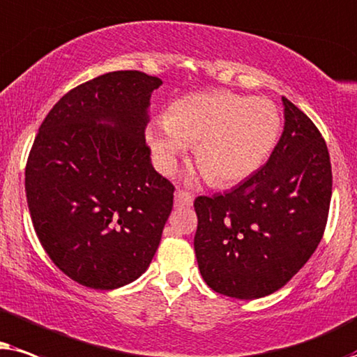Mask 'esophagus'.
Instances as JSON below:
<instances>
[{
	"mask_svg": "<svg viewBox=\"0 0 357 357\" xmlns=\"http://www.w3.org/2000/svg\"><path fill=\"white\" fill-rule=\"evenodd\" d=\"M192 204V196L184 189H178L174 192V206L176 207H188Z\"/></svg>",
	"mask_w": 357,
	"mask_h": 357,
	"instance_id": "esophagus-1",
	"label": "esophagus"
}]
</instances>
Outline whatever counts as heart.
I'll use <instances>...</instances> for the list:
<instances>
[{"instance_id":"obj_1","label":"heart","mask_w":357,"mask_h":357,"mask_svg":"<svg viewBox=\"0 0 357 357\" xmlns=\"http://www.w3.org/2000/svg\"><path fill=\"white\" fill-rule=\"evenodd\" d=\"M281 129V114L271 99L211 89L176 99L165 119L150 123L146 140L163 173H171L194 145V158L208 181L230 186L264 163Z\"/></svg>"}]
</instances>
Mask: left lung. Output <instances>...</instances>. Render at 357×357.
Masks as SVG:
<instances>
[{
    "label": "left lung",
    "mask_w": 357,
    "mask_h": 357,
    "mask_svg": "<svg viewBox=\"0 0 357 357\" xmlns=\"http://www.w3.org/2000/svg\"><path fill=\"white\" fill-rule=\"evenodd\" d=\"M269 160L231 191L194 201V250L204 281L251 301L286 286L310 259L331 201L330 153L317 126L287 98Z\"/></svg>",
    "instance_id": "1"
}]
</instances>
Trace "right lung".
<instances>
[{"label":"right lung","instance_id":"right-lung-1","mask_svg":"<svg viewBox=\"0 0 357 357\" xmlns=\"http://www.w3.org/2000/svg\"><path fill=\"white\" fill-rule=\"evenodd\" d=\"M161 79L111 71L50 109L26 165L34 230L70 279L111 291L140 278L158 248L174 186L151 166L145 142Z\"/></svg>","mask_w":357,"mask_h":357}]
</instances>
